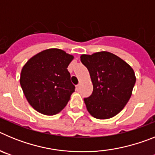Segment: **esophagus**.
<instances>
[{
  "label": "esophagus",
  "instance_id": "34e87169",
  "mask_svg": "<svg viewBox=\"0 0 155 155\" xmlns=\"http://www.w3.org/2000/svg\"><path fill=\"white\" fill-rule=\"evenodd\" d=\"M80 89V84H77L76 85V90L77 91H78Z\"/></svg>",
  "mask_w": 155,
  "mask_h": 155
}]
</instances>
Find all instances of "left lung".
<instances>
[{
    "label": "left lung",
    "instance_id": "obj_1",
    "mask_svg": "<svg viewBox=\"0 0 155 155\" xmlns=\"http://www.w3.org/2000/svg\"><path fill=\"white\" fill-rule=\"evenodd\" d=\"M81 61L89 71L93 84L91 96L84 98L88 113L99 120L118 114L130 98L136 82L133 68L106 51L83 54Z\"/></svg>",
    "mask_w": 155,
    "mask_h": 155
}]
</instances>
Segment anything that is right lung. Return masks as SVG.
<instances>
[{
  "label": "right lung",
  "instance_id": "add662e5",
  "mask_svg": "<svg viewBox=\"0 0 155 155\" xmlns=\"http://www.w3.org/2000/svg\"><path fill=\"white\" fill-rule=\"evenodd\" d=\"M73 59L74 56L53 48L37 53L23 66L20 84L37 112L53 116L67 105L75 89L68 71Z\"/></svg>",
  "mask_w": 155,
  "mask_h": 155
}]
</instances>
